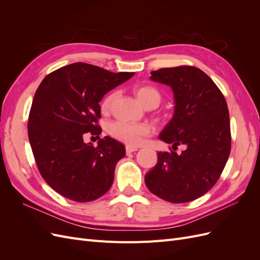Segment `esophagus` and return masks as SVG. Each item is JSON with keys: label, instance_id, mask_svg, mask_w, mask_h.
Segmentation results:
<instances>
[{"label": "esophagus", "instance_id": "obj_1", "mask_svg": "<svg viewBox=\"0 0 260 260\" xmlns=\"http://www.w3.org/2000/svg\"><path fill=\"white\" fill-rule=\"evenodd\" d=\"M138 151V147L136 146H131V145H127L125 146V152H127V154H130V153H133Z\"/></svg>", "mask_w": 260, "mask_h": 260}]
</instances>
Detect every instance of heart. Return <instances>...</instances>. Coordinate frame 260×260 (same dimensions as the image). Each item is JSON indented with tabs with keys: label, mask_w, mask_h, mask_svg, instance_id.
<instances>
[{
	"label": "heart",
	"mask_w": 260,
	"mask_h": 260,
	"mask_svg": "<svg viewBox=\"0 0 260 260\" xmlns=\"http://www.w3.org/2000/svg\"><path fill=\"white\" fill-rule=\"evenodd\" d=\"M135 93L139 101L146 108H156L161 103V93L154 86L140 85L135 88ZM118 95L117 91H113L105 96L101 104L103 113H107L111 109L114 101ZM107 131L114 139L130 145H138L144 137L149 136L152 129L147 123H133L127 121H114L108 124Z\"/></svg>",
	"instance_id": "obj_1"
}]
</instances>
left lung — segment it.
Here are the masks:
<instances>
[{
    "mask_svg": "<svg viewBox=\"0 0 260 260\" xmlns=\"http://www.w3.org/2000/svg\"><path fill=\"white\" fill-rule=\"evenodd\" d=\"M151 80L170 86L175 113L159 139L177 152H159L155 167L145 175L147 188L161 200L187 203L215 185L231 151L230 116L221 91L201 69L193 66L161 68Z\"/></svg>",
    "mask_w": 260,
    "mask_h": 260,
    "instance_id": "obj_1",
    "label": "left lung"
}]
</instances>
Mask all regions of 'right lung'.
<instances>
[{
    "label": "right lung",
    "instance_id": "right-lung-1",
    "mask_svg": "<svg viewBox=\"0 0 260 260\" xmlns=\"http://www.w3.org/2000/svg\"><path fill=\"white\" fill-rule=\"evenodd\" d=\"M133 75L75 62L39 85L29 114V142L45 182L64 198L91 202L111 188L124 145L107 136L94 146L83 138L88 132L101 135L100 102Z\"/></svg>",
    "mask_w": 260,
    "mask_h": 260
}]
</instances>
